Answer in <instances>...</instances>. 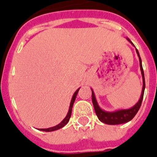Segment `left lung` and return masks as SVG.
Instances as JSON below:
<instances>
[{
    "label": "left lung",
    "mask_w": 157,
    "mask_h": 157,
    "mask_svg": "<svg viewBox=\"0 0 157 157\" xmlns=\"http://www.w3.org/2000/svg\"><path fill=\"white\" fill-rule=\"evenodd\" d=\"M128 42L132 44V46H134V44H132V41L128 38H126ZM135 47V46H134ZM136 54L139 57V61H140V71H141V75H142V79H143V86H142V91H141V95L139 99V101L135 104L134 105L129 109H118V110L112 111H105L103 110L102 109L100 108V106L98 104V101L95 98L94 93L93 90L91 89L92 91V102H93L94 107L95 113L97 114L98 117L101 122L105 123L107 124H123V123H126L129 121L132 120L133 117H135V115L136 113L138 112L139 109H140V105H141V102H142L143 97H144V89H145V82H144V71H143L142 67V63H141V59L139 55L138 50L136 48Z\"/></svg>",
    "instance_id": "8db88e82"
}]
</instances>
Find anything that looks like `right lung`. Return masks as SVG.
<instances>
[{
    "mask_svg": "<svg viewBox=\"0 0 157 157\" xmlns=\"http://www.w3.org/2000/svg\"><path fill=\"white\" fill-rule=\"evenodd\" d=\"M79 89H80V88H78V89L75 92V94H73V97H72L71 101V104H70L69 110H68V113H67V116L65 117V118H64L63 120L62 121L59 123V124H57V125H56V126L51 127V128H40L39 130L45 131V132H52V131L58 130V129L63 128V127L65 126L66 124H67L68 121H69V120H70V117H71V116L72 107H73V104H74V102H75V101L76 96H77V94H78V90H79Z\"/></svg>",
    "mask_w": 157,
    "mask_h": 157,
    "instance_id": "1",
    "label": "right lung"
}]
</instances>
